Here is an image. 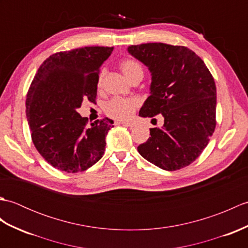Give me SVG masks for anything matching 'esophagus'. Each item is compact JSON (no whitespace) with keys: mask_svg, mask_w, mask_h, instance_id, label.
<instances>
[{"mask_svg":"<svg viewBox=\"0 0 248 248\" xmlns=\"http://www.w3.org/2000/svg\"><path fill=\"white\" fill-rule=\"evenodd\" d=\"M120 124L124 125V127H130V128H133L136 125V124L133 123V121H121Z\"/></svg>","mask_w":248,"mask_h":248,"instance_id":"obj_1","label":"esophagus"}]
</instances>
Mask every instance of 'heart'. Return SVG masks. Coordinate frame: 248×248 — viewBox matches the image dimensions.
Wrapping results in <instances>:
<instances>
[{"label":"heart","instance_id":"heart-1","mask_svg":"<svg viewBox=\"0 0 248 248\" xmlns=\"http://www.w3.org/2000/svg\"><path fill=\"white\" fill-rule=\"evenodd\" d=\"M120 68L127 78H133L138 73H143L140 65L133 60H125L120 64ZM102 76H100L99 82H101ZM139 101L136 99L125 98H114L105 104V112L108 116L117 119H127L134 113Z\"/></svg>","mask_w":248,"mask_h":248}]
</instances>
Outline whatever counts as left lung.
Here are the masks:
<instances>
[{"label": "left lung", "instance_id": "1", "mask_svg": "<svg viewBox=\"0 0 248 248\" xmlns=\"http://www.w3.org/2000/svg\"><path fill=\"white\" fill-rule=\"evenodd\" d=\"M148 67L150 96L140 117L162 114L164 124L150 129V138L138 147L140 155L164 170L191 164L207 147L217 121V86L203 61L182 46L161 43L128 46Z\"/></svg>", "mask_w": 248, "mask_h": 248}]
</instances>
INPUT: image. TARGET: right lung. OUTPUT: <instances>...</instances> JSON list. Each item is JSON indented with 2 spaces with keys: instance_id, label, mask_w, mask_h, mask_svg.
Returning <instances> with one entry per match:
<instances>
[{
  "instance_id": "add662e5",
  "label": "right lung",
  "mask_w": 248,
  "mask_h": 248,
  "mask_svg": "<svg viewBox=\"0 0 248 248\" xmlns=\"http://www.w3.org/2000/svg\"><path fill=\"white\" fill-rule=\"evenodd\" d=\"M113 46H84L49 56L36 72L26 94L31 140L44 159L62 171L78 172L101 159L105 138L114 125L77 112L84 99L94 102L99 69Z\"/></svg>"
}]
</instances>
